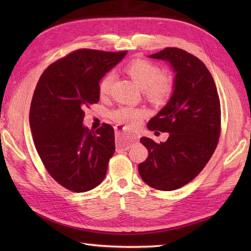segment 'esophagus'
<instances>
[{"mask_svg":"<svg viewBox=\"0 0 251 251\" xmlns=\"http://www.w3.org/2000/svg\"><path fill=\"white\" fill-rule=\"evenodd\" d=\"M115 134H116V151H126L131 147V143L136 140L135 135L130 134L124 126L117 125L115 126Z\"/></svg>","mask_w":251,"mask_h":251,"instance_id":"obj_1","label":"esophagus"}]
</instances>
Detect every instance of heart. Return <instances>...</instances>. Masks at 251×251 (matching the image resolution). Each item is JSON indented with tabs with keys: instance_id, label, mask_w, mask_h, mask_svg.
<instances>
[{
	"instance_id": "1",
	"label": "heart",
	"mask_w": 251,
	"mask_h": 251,
	"mask_svg": "<svg viewBox=\"0 0 251 251\" xmlns=\"http://www.w3.org/2000/svg\"><path fill=\"white\" fill-rule=\"evenodd\" d=\"M127 73L134 79V82L145 93L149 99L153 101H164L170 97L174 90V79L167 74H162L159 68L154 63L137 59L131 61L126 68ZM114 72H108L99 84V93L106 96L110 93L112 84L114 82ZM143 112L131 106H121L112 112V117L121 124L135 126L140 122Z\"/></svg>"
}]
</instances>
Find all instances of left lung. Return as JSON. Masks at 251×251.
Here are the masks:
<instances>
[{
    "label": "left lung",
    "mask_w": 251,
    "mask_h": 251,
    "mask_svg": "<svg viewBox=\"0 0 251 251\" xmlns=\"http://www.w3.org/2000/svg\"><path fill=\"white\" fill-rule=\"evenodd\" d=\"M149 58L169 63L175 73L174 90L168 102L148 123L150 130L168 132V139L156 143L141 138L149 155L138 172L152 188L173 191L193 180L216 150L220 100L214 78L199 58L176 47Z\"/></svg>",
    "instance_id": "left-lung-1"
}]
</instances>
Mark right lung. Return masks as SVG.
Returning a JSON list of instances; mask_svg holds the SVG:
<instances>
[{"mask_svg": "<svg viewBox=\"0 0 251 251\" xmlns=\"http://www.w3.org/2000/svg\"><path fill=\"white\" fill-rule=\"evenodd\" d=\"M126 54L78 50L50 65L36 85L29 116L34 145L47 172L68 190L89 191L105 177L114 129H88L83 109L98 102L101 78Z\"/></svg>", "mask_w": 251, "mask_h": 251, "instance_id": "1", "label": "right lung"}]
</instances>
